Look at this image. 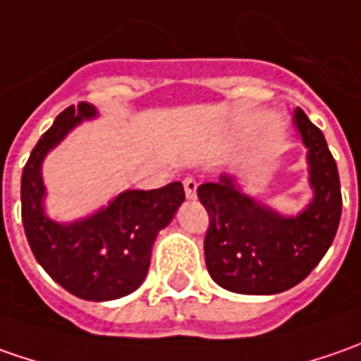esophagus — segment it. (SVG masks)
I'll return each mask as SVG.
<instances>
[{"label":"esophagus","mask_w":361,"mask_h":361,"mask_svg":"<svg viewBox=\"0 0 361 361\" xmlns=\"http://www.w3.org/2000/svg\"><path fill=\"white\" fill-rule=\"evenodd\" d=\"M183 187H185V195H187V199H195L197 197V180L192 178V176H187L185 180H183Z\"/></svg>","instance_id":"esophagus-1"}]
</instances>
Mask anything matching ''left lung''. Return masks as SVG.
I'll return each mask as SVG.
<instances>
[{
    "instance_id": "8db88e82",
    "label": "left lung",
    "mask_w": 361,
    "mask_h": 361,
    "mask_svg": "<svg viewBox=\"0 0 361 361\" xmlns=\"http://www.w3.org/2000/svg\"><path fill=\"white\" fill-rule=\"evenodd\" d=\"M293 124L307 148L313 201L298 216H283L235 187L229 174L197 188L209 213L204 261L216 283L233 293L273 295L303 281L326 255L341 216L338 164L324 132L305 112Z\"/></svg>"
}]
</instances>
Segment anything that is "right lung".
<instances>
[{"label": "right lung", "mask_w": 361, "mask_h": 361, "mask_svg": "<svg viewBox=\"0 0 361 361\" xmlns=\"http://www.w3.org/2000/svg\"><path fill=\"white\" fill-rule=\"evenodd\" d=\"M96 108H66L42 134L21 174V221L37 263L72 295L88 301L124 298L145 281L160 229L185 201L180 183L152 190H124L102 211L76 223H56L44 213L42 162L49 150Z\"/></svg>", "instance_id": "1"}]
</instances>
